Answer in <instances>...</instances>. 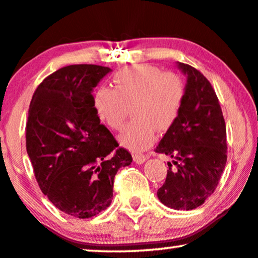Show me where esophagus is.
<instances>
[{"instance_id":"1","label":"esophagus","mask_w":258,"mask_h":258,"mask_svg":"<svg viewBox=\"0 0 258 258\" xmlns=\"http://www.w3.org/2000/svg\"><path fill=\"white\" fill-rule=\"evenodd\" d=\"M133 158H134L135 163H138V164H144L145 161H146V159H147V155L136 153V154H134V157H133Z\"/></svg>"}]
</instances>
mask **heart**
Returning <instances> with one entry per match:
<instances>
[{
	"label": "heart",
	"instance_id": "b5f03b06",
	"mask_svg": "<svg viewBox=\"0 0 258 258\" xmlns=\"http://www.w3.org/2000/svg\"><path fill=\"white\" fill-rule=\"evenodd\" d=\"M113 84L114 88H97L93 106L101 122L113 130H122L132 107L135 119L119 136L124 147L144 151L154 142L157 130L166 133L177 122L186 93L184 80L177 73L135 64L117 72Z\"/></svg>",
	"mask_w": 258,
	"mask_h": 258
}]
</instances>
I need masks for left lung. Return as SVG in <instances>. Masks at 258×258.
<instances>
[{"label": "left lung", "mask_w": 258, "mask_h": 258, "mask_svg": "<svg viewBox=\"0 0 258 258\" xmlns=\"http://www.w3.org/2000/svg\"><path fill=\"white\" fill-rule=\"evenodd\" d=\"M187 75L177 122L154 149L174 158L158 197L173 209L191 211L217 189L227 160L226 123L211 82L196 68L178 63Z\"/></svg>", "instance_id": "left-lung-1"}]
</instances>
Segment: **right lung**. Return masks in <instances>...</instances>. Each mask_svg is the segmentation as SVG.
I'll use <instances>...</instances> for the list:
<instances>
[{
    "label": "right lung",
    "mask_w": 258,
    "mask_h": 258,
    "mask_svg": "<svg viewBox=\"0 0 258 258\" xmlns=\"http://www.w3.org/2000/svg\"><path fill=\"white\" fill-rule=\"evenodd\" d=\"M110 71L63 67L38 86L28 109L26 151L38 185L59 211L79 219L111 205L114 176L133 161L93 106L92 90Z\"/></svg>",
    "instance_id": "1"
}]
</instances>
